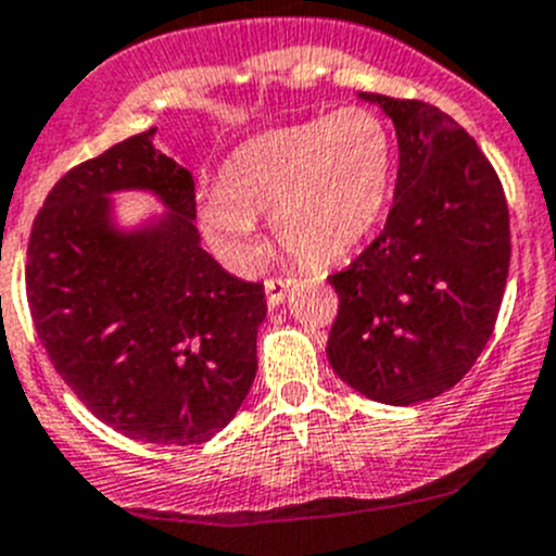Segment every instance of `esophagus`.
I'll use <instances>...</instances> for the list:
<instances>
[{
  "instance_id": "obj_1",
  "label": "esophagus",
  "mask_w": 556,
  "mask_h": 556,
  "mask_svg": "<svg viewBox=\"0 0 556 556\" xmlns=\"http://www.w3.org/2000/svg\"><path fill=\"white\" fill-rule=\"evenodd\" d=\"M294 287V278H269L267 283H264V292H267V303L269 308H278V305L287 300L289 289Z\"/></svg>"
}]
</instances>
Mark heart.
I'll list each match as a JSON object with an SVG mask.
<instances>
[{
  "label": "heart",
  "instance_id": "1",
  "mask_svg": "<svg viewBox=\"0 0 556 556\" xmlns=\"http://www.w3.org/2000/svg\"><path fill=\"white\" fill-rule=\"evenodd\" d=\"M395 166L388 123L349 105L305 123L264 130L220 166L218 190L199 199L210 245L240 269L256 267V218L305 264L346 256L382 215Z\"/></svg>",
  "mask_w": 556,
  "mask_h": 556
}]
</instances>
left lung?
Instances as JSON below:
<instances>
[{
    "label": "left lung",
    "instance_id": "1",
    "mask_svg": "<svg viewBox=\"0 0 556 556\" xmlns=\"http://www.w3.org/2000/svg\"><path fill=\"white\" fill-rule=\"evenodd\" d=\"M393 119L399 179L382 235L330 275L332 371L366 399L409 406L464 379L494 330L510 267L502 185L437 105L357 92Z\"/></svg>",
    "mask_w": 556,
    "mask_h": 556
}]
</instances>
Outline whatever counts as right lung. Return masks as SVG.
I'll return each mask as SVG.
<instances>
[{
    "mask_svg": "<svg viewBox=\"0 0 556 556\" xmlns=\"http://www.w3.org/2000/svg\"><path fill=\"white\" fill-rule=\"evenodd\" d=\"M164 213L136 227L114 192ZM193 177L155 150V128L71 168L29 237L26 298L51 366L89 412L152 445L213 440L256 377L262 283L226 273L195 229Z\"/></svg>",
    "mask_w": 556,
    "mask_h": 556,
    "instance_id": "right-lung-1",
    "label": "right lung"
}]
</instances>
